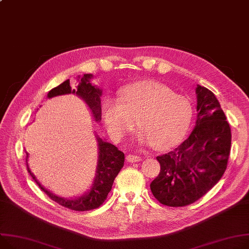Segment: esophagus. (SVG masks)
Returning <instances> with one entry per match:
<instances>
[{"instance_id": "1", "label": "esophagus", "mask_w": 249, "mask_h": 249, "mask_svg": "<svg viewBox=\"0 0 249 249\" xmlns=\"http://www.w3.org/2000/svg\"><path fill=\"white\" fill-rule=\"evenodd\" d=\"M126 160L130 163H133V162H139L142 160V158L140 156L137 155H133V154H129L126 156Z\"/></svg>"}]
</instances>
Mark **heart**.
<instances>
[{
	"label": "heart",
	"instance_id": "b5f03b06",
	"mask_svg": "<svg viewBox=\"0 0 249 249\" xmlns=\"http://www.w3.org/2000/svg\"><path fill=\"white\" fill-rule=\"evenodd\" d=\"M103 111L114 138H122L138 122L145 141L159 150L176 145L192 118V106L186 97L154 81L128 86L120 94V102L107 99Z\"/></svg>",
	"mask_w": 249,
	"mask_h": 249
}]
</instances>
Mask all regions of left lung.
<instances>
[{
	"label": "left lung",
	"mask_w": 249,
	"mask_h": 249,
	"mask_svg": "<svg viewBox=\"0 0 249 249\" xmlns=\"http://www.w3.org/2000/svg\"><path fill=\"white\" fill-rule=\"evenodd\" d=\"M197 120L189 137L169 153L157 156L160 172L150 189L165 206L197 201L220 180L227 168L231 130L214 94L197 85Z\"/></svg>",
	"instance_id": "1"
}]
</instances>
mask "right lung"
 <instances>
[{
  "mask_svg": "<svg viewBox=\"0 0 249 249\" xmlns=\"http://www.w3.org/2000/svg\"><path fill=\"white\" fill-rule=\"evenodd\" d=\"M91 74H86L83 77H81L79 84L77 86V89H73L70 85V80H66L63 82L61 85H59L56 88H53L51 91L48 93V97L51 98L57 95H63V94H76L79 97L83 98L85 102L88 104L90 109L92 110L93 116L96 121L101 120V90L96 88L95 86H92L89 80L91 79ZM98 144H99V160H98V168L96 171V177L93 183V187L89 193H87L84 196H81L80 198H76V199L67 200L64 198H60L54 194H52L47 189H45L39 182L35 178L34 174H33L29 167L28 172L35 180L36 183L39 185V187L50 197L51 199L58 204L74 210V211H87L96 209L99 206H101L103 202L106 200L108 196V193L111 191L113 182L120 172L121 168L124 165L125 156L122 151L119 149L112 145L111 143L104 142L102 139L98 138ZM28 165V164H27Z\"/></svg>",
  "mask_w": 249,
  "mask_h": 249,
  "instance_id": "obj_1",
  "label": "right lung"
}]
</instances>
